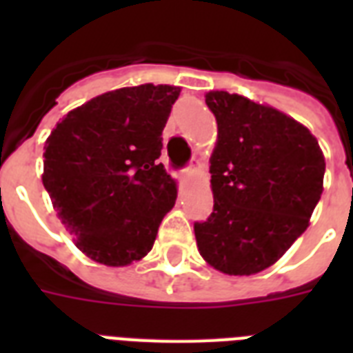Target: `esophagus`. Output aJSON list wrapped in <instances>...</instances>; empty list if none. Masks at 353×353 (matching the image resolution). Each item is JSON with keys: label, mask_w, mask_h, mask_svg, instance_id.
<instances>
[{"label": "esophagus", "mask_w": 353, "mask_h": 353, "mask_svg": "<svg viewBox=\"0 0 353 353\" xmlns=\"http://www.w3.org/2000/svg\"><path fill=\"white\" fill-rule=\"evenodd\" d=\"M199 168H201V165H199V161L194 159L192 163H190V166H187V168L183 170V176H192L194 172H199Z\"/></svg>", "instance_id": "1"}]
</instances>
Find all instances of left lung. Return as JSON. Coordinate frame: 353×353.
Returning <instances> with one entry per match:
<instances>
[{"label":"left lung","instance_id":"1","mask_svg":"<svg viewBox=\"0 0 353 353\" xmlns=\"http://www.w3.org/2000/svg\"><path fill=\"white\" fill-rule=\"evenodd\" d=\"M205 102L218 143L210 157L214 209L194 223L198 251L221 273H260L310 225L323 194V150L274 108L227 91H209Z\"/></svg>","mask_w":353,"mask_h":353}]
</instances>
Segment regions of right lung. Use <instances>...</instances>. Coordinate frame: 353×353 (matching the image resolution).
<instances>
[{"label": "right lung", "mask_w": 353, "mask_h": 353, "mask_svg": "<svg viewBox=\"0 0 353 353\" xmlns=\"http://www.w3.org/2000/svg\"><path fill=\"white\" fill-rule=\"evenodd\" d=\"M181 88L143 84L108 91L69 112L43 146V187L74 243L91 260L121 268L154 247L177 198L159 163Z\"/></svg>", "instance_id": "add662e5"}]
</instances>
